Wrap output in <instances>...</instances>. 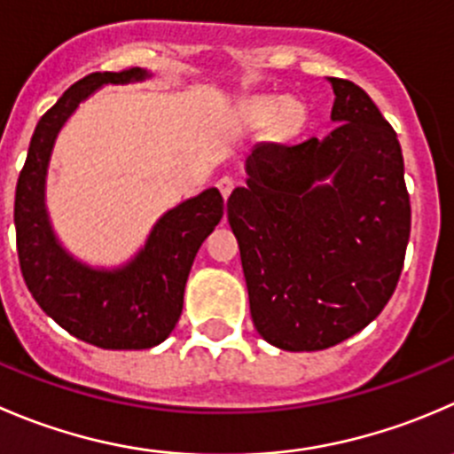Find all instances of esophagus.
Returning <instances> with one entry per match:
<instances>
[{
  "label": "esophagus",
  "mask_w": 454,
  "mask_h": 454,
  "mask_svg": "<svg viewBox=\"0 0 454 454\" xmlns=\"http://www.w3.org/2000/svg\"><path fill=\"white\" fill-rule=\"evenodd\" d=\"M217 188H219V192H222V195H223V200H228V195H231L232 188H235V179L228 177V175H226V177L219 179Z\"/></svg>",
  "instance_id": "obj_1"
}]
</instances>
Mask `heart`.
Returning <instances> with one entry per match:
<instances>
[{"instance_id":"heart-1","label":"heart","mask_w":454,"mask_h":454,"mask_svg":"<svg viewBox=\"0 0 454 454\" xmlns=\"http://www.w3.org/2000/svg\"><path fill=\"white\" fill-rule=\"evenodd\" d=\"M275 115V126L279 133L293 135L297 133L303 126L306 120V110L297 101H284L279 106V101L270 99V97H263V99H254L248 104V117L254 121H266Z\"/></svg>"}]
</instances>
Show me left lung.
<instances>
[{
	"label": "left lung",
	"instance_id": "obj_1",
	"mask_svg": "<svg viewBox=\"0 0 454 454\" xmlns=\"http://www.w3.org/2000/svg\"><path fill=\"white\" fill-rule=\"evenodd\" d=\"M337 129L257 144L228 197L250 317L268 344L310 353L366 328L397 288L411 197L397 133L348 79L328 77Z\"/></svg>",
	"mask_w": 454,
	"mask_h": 454
}]
</instances>
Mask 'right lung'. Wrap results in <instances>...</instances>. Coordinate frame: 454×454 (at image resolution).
<instances>
[{
	"mask_svg": "<svg viewBox=\"0 0 454 454\" xmlns=\"http://www.w3.org/2000/svg\"><path fill=\"white\" fill-rule=\"evenodd\" d=\"M146 77V70L130 68L73 83L39 120L15 191L17 254L30 294L73 337L106 350L153 348L173 333L197 250L223 217L222 192L208 188L161 215L144 248L113 270L77 262L57 241L46 210V175L61 126L104 83Z\"/></svg>",
	"mask_w": 454,
	"mask_h": 454,
	"instance_id": "1",
	"label": "right lung"
}]
</instances>
